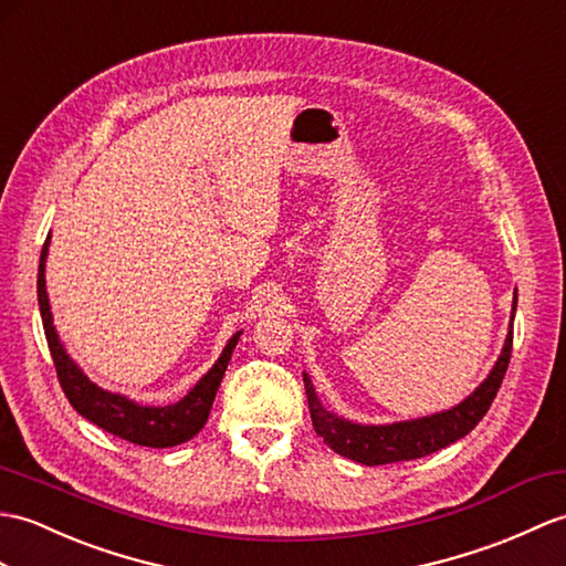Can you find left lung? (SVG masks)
<instances>
[{
	"instance_id": "left-lung-1",
	"label": "left lung",
	"mask_w": 566,
	"mask_h": 566,
	"mask_svg": "<svg viewBox=\"0 0 566 566\" xmlns=\"http://www.w3.org/2000/svg\"><path fill=\"white\" fill-rule=\"evenodd\" d=\"M516 298L518 296L514 292V306H511V323L504 339V349L494 361L492 371L463 402H458L451 410H441L417 419H402V422L390 424H359L323 407L318 392H315L311 384V376L304 371V386L315 433H318L335 453L361 465L415 461V458L441 451L453 441L463 439L465 433L475 429L480 419L488 415L492 400L496 398V390L502 386V378L511 359V343H514Z\"/></svg>"
}]
</instances>
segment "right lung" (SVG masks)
Listing matches in <instances>:
<instances>
[{
  "mask_svg": "<svg viewBox=\"0 0 566 566\" xmlns=\"http://www.w3.org/2000/svg\"><path fill=\"white\" fill-rule=\"evenodd\" d=\"M48 248L50 235L41 251V265H38V306H41L48 347L52 354V361H55L60 386L74 410L86 417L88 422H94L96 427L115 433V437L137 446H149V449H168V446L190 441L207 422L223 371H227L231 354L235 345H239L243 333L239 331L229 339L212 369L197 380L188 390L186 398H180L174 405H139L135 400H129L127 396H120V392L105 390L78 369V364L70 357V352L64 349L62 339L55 331V323H52L50 298L45 289Z\"/></svg>",
  "mask_w": 566,
  "mask_h": 566,
  "instance_id": "right-lung-1",
  "label": "right lung"
}]
</instances>
